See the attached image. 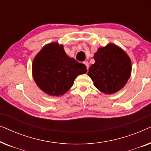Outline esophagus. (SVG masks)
Here are the masks:
<instances>
[{"label": "esophagus", "instance_id": "esophagus-1", "mask_svg": "<svg viewBox=\"0 0 151 151\" xmlns=\"http://www.w3.org/2000/svg\"><path fill=\"white\" fill-rule=\"evenodd\" d=\"M84 64L86 66V68H87V69H88V62L87 61H84Z\"/></svg>", "mask_w": 151, "mask_h": 151}]
</instances>
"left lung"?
Segmentation results:
<instances>
[{
    "label": "left lung",
    "mask_w": 151,
    "mask_h": 151,
    "mask_svg": "<svg viewBox=\"0 0 151 151\" xmlns=\"http://www.w3.org/2000/svg\"><path fill=\"white\" fill-rule=\"evenodd\" d=\"M95 63L88 76L94 86L106 94L115 93L127 84L131 73V62L122 49L113 44L98 49L94 55Z\"/></svg>",
    "instance_id": "obj_1"
}]
</instances>
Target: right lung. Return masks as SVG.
Instances as JSON below:
<instances>
[{"label":"right lung","mask_w":151,"mask_h":151,"mask_svg":"<svg viewBox=\"0 0 151 151\" xmlns=\"http://www.w3.org/2000/svg\"><path fill=\"white\" fill-rule=\"evenodd\" d=\"M86 67L66 54L63 45H45L32 64L33 77L40 88L51 96H62L73 86L78 75L86 73Z\"/></svg>","instance_id":"1"}]
</instances>
